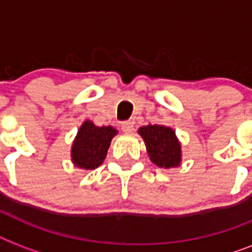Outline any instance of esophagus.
Wrapping results in <instances>:
<instances>
[{"instance_id": "1", "label": "esophagus", "mask_w": 252, "mask_h": 252, "mask_svg": "<svg viewBox=\"0 0 252 252\" xmlns=\"http://www.w3.org/2000/svg\"><path fill=\"white\" fill-rule=\"evenodd\" d=\"M122 129L123 132L126 133H132L134 129V123L130 122V120H126V122L122 123Z\"/></svg>"}]
</instances>
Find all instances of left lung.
Masks as SVG:
<instances>
[{"label":"left lung","mask_w":252,"mask_h":252,"mask_svg":"<svg viewBox=\"0 0 252 252\" xmlns=\"http://www.w3.org/2000/svg\"><path fill=\"white\" fill-rule=\"evenodd\" d=\"M146 145L150 161L158 167H176L182 161L180 142L174 129L165 126H145L138 129Z\"/></svg>","instance_id":"obj_1"}]
</instances>
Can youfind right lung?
Here are the masks:
<instances>
[{
  "label": "right lung",
  "mask_w": 252,
  "mask_h": 252,
  "mask_svg": "<svg viewBox=\"0 0 252 252\" xmlns=\"http://www.w3.org/2000/svg\"><path fill=\"white\" fill-rule=\"evenodd\" d=\"M118 130L114 126H96L86 120L81 126L72 145V161L77 167L94 170L102 165L110 148L111 140Z\"/></svg>",
  "instance_id": "add662e5"
}]
</instances>
